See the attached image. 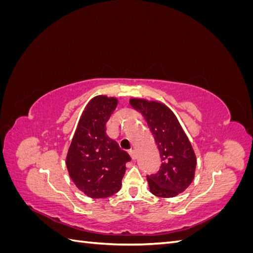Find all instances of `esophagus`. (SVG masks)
<instances>
[{
  "label": "esophagus",
  "mask_w": 253,
  "mask_h": 253,
  "mask_svg": "<svg viewBox=\"0 0 253 253\" xmlns=\"http://www.w3.org/2000/svg\"><path fill=\"white\" fill-rule=\"evenodd\" d=\"M128 154L131 155L132 159H136V157H137V153H136V151H135V150H129V151H128Z\"/></svg>",
  "instance_id": "34e87169"
}]
</instances>
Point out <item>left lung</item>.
I'll list each match as a JSON object with an SVG mask.
<instances>
[{"mask_svg":"<svg viewBox=\"0 0 253 253\" xmlns=\"http://www.w3.org/2000/svg\"><path fill=\"white\" fill-rule=\"evenodd\" d=\"M154 136L162 166L157 173L148 175L150 192L158 197H174L183 192L195 175L196 156L175 114L162 102L129 99Z\"/></svg>","mask_w":253,"mask_h":253,"instance_id":"obj_1","label":"left lung"}]
</instances>
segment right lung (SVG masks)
I'll return each mask as SVG.
<instances>
[{"label": "right lung", "mask_w": 253, "mask_h": 253, "mask_svg": "<svg viewBox=\"0 0 253 253\" xmlns=\"http://www.w3.org/2000/svg\"><path fill=\"white\" fill-rule=\"evenodd\" d=\"M118 99L99 95L90 99L82 112L66 155L70 177L80 191L91 198L117 193L131 157L106 135V122Z\"/></svg>", "instance_id": "add662e5"}]
</instances>
